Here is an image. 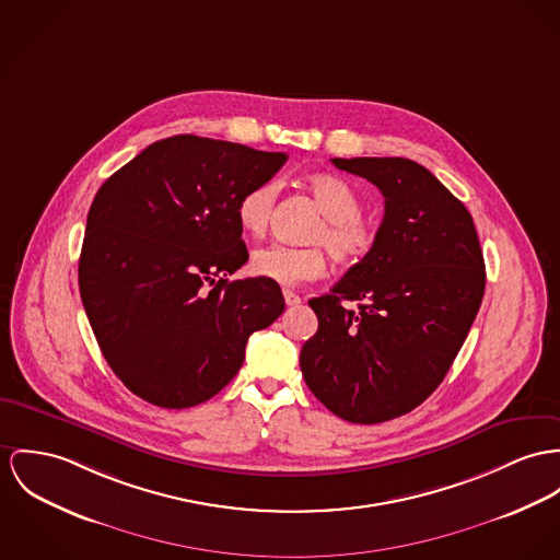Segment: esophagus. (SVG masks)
<instances>
[{
	"instance_id": "esophagus-1",
	"label": "esophagus",
	"mask_w": 560,
	"mask_h": 560,
	"mask_svg": "<svg viewBox=\"0 0 560 560\" xmlns=\"http://www.w3.org/2000/svg\"><path fill=\"white\" fill-rule=\"evenodd\" d=\"M283 299H285V304H288V306H296V304H301V296H299V294H294L292 290H283Z\"/></svg>"
}]
</instances>
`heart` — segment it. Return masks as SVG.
<instances>
[{"instance_id":"1","label":"heart","mask_w":560,"mask_h":560,"mask_svg":"<svg viewBox=\"0 0 560 560\" xmlns=\"http://www.w3.org/2000/svg\"><path fill=\"white\" fill-rule=\"evenodd\" d=\"M306 187L324 215V223L317 225L311 241L324 243L341 264L369 258L375 252L380 230L371 219L362 217L360 194L337 174H313L306 178ZM277 194V183L266 180L241 196L236 217L247 234L261 236L268 230ZM252 270L279 285H301L326 272V254L322 247L268 245L254 254Z\"/></svg>"}]
</instances>
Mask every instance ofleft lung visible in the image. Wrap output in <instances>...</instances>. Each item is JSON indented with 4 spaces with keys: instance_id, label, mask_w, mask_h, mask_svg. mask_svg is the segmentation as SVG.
<instances>
[{
    "instance_id": "8db88e82",
    "label": "left lung",
    "mask_w": 560,
    "mask_h": 560,
    "mask_svg": "<svg viewBox=\"0 0 560 560\" xmlns=\"http://www.w3.org/2000/svg\"><path fill=\"white\" fill-rule=\"evenodd\" d=\"M332 164L377 185L386 213L375 252L308 301L319 326L302 345V377L335 416L380 424L443 382L479 311L486 266L474 217L424 166L405 158Z\"/></svg>"
}]
</instances>
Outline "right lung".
<instances>
[{
  "instance_id": "1",
  "label": "right lung",
  "mask_w": 560,
  "mask_h": 560,
  "mask_svg": "<svg viewBox=\"0 0 560 560\" xmlns=\"http://www.w3.org/2000/svg\"><path fill=\"white\" fill-rule=\"evenodd\" d=\"M285 153L180 133L138 153L97 189L79 261L89 324L129 392L187 409L228 386L249 337L285 308L279 283L228 281L247 259L241 196Z\"/></svg>"
}]
</instances>
